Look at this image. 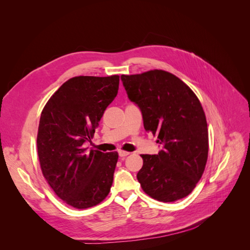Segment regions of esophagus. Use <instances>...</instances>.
Listing matches in <instances>:
<instances>
[{
	"instance_id": "esophagus-1",
	"label": "esophagus",
	"mask_w": 250,
	"mask_h": 250,
	"mask_svg": "<svg viewBox=\"0 0 250 250\" xmlns=\"http://www.w3.org/2000/svg\"><path fill=\"white\" fill-rule=\"evenodd\" d=\"M129 154H130V152H128V151H124V150L119 151V155H120V157H122V158L126 157L127 155H129Z\"/></svg>"
}]
</instances>
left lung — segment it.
I'll list each match as a JSON object with an SVG mask.
<instances>
[{
	"mask_svg": "<svg viewBox=\"0 0 250 250\" xmlns=\"http://www.w3.org/2000/svg\"><path fill=\"white\" fill-rule=\"evenodd\" d=\"M128 98L140 107L144 128L163 145L156 155L143 154L138 180L151 198H185L206 169L208 132L199 99L184 81L163 70L122 75Z\"/></svg>",
	"mask_w": 250,
	"mask_h": 250,
	"instance_id": "left-lung-1",
	"label": "left lung"
}]
</instances>
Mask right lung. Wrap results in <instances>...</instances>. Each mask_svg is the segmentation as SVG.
<instances>
[{
	"label": "right lung",
	"mask_w": 250,
	"mask_h": 250,
	"mask_svg": "<svg viewBox=\"0 0 250 250\" xmlns=\"http://www.w3.org/2000/svg\"><path fill=\"white\" fill-rule=\"evenodd\" d=\"M119 82L118 75L73 77L42 111L36 142L42 175L58 197L75 208L95 207L110 191L118 152H87L83 144L93 139Z\"/></svg>",
	"instance_id": "obj_1"
}]
</instances>
